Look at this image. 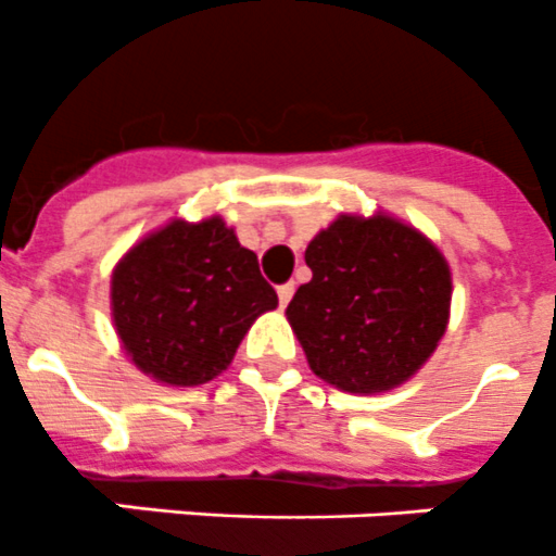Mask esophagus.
Listing matches in <instances>:
<instances>
[{"label":"esophagus","mask_w":556,"mask_h":556,"mask_svg":"<svg viewBox=\"0 0 556 556\" xmlns=\"http://www.w3.org/2000/svg\"><path fill=\"white\" fill-rule=\"evenodd\" d=\"M292 294H294V283H281V287H278V303L287 308L289 300H292Z\"/></svg>","instance_id":"34e87169"}]
</instances>
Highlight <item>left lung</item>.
<instances>
[{
    "mask_svg": "<svg viewBox=\"0 0 556 556\" xmlns=\"http://www.w3.org/2000/svg\"><path fill=\"white\" fill-rule=\"evenodd\" d=\"M312 281L287 308L314 375L353 394L389 391L430 358L450 319L444 256L391 217L341 215L305 248Z\"/></svg>",
    "mask_w": 556,
    "mask_h": 556,
    "instance_id": "8db88e82",
    "label": "left lung"
}]
</instances>
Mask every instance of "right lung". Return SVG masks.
<instances>
[{
    "label": "right lung",
    "mask_w": 556,
    "mask_h": 556,
    "mask_svg": "<svg viewBox=\"0 0 556 556\" xmlns=\"http://www.w3.org/2000/svg\"><path fill=\"white\" fill-rule=\"evenodd\" d=\"M278 305L256 253L220 217L170 223L112 273V317L126 353L170 386L217 378L258 314Z\"/></svg>",
    "instance_id": "right-lung-1"
}]
</instances>
